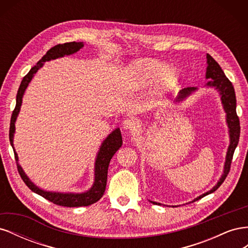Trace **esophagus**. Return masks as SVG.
I'll list each match as a JSON object with an SVG mask.
<instances>
[{"label":"esophagus","mask_w":248,"mask_h":248,"mask_svg":"<svg viewBox=\"0 0 248 248\" xmlns=\"http://www.w3.org/2000/svg\"><path fill=\"white\" fill-rule=\"evenodd\" d=\"M136 126H137V121H136V119H133V118H128L123 121V128L126 130L127 129L133 130L134 128H136Z\"/></svg>","instance_id":"obj_1"}]
</instances>
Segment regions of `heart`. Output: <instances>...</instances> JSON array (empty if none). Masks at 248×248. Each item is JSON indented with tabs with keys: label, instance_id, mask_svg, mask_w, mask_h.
<instances>
[{
	"label": "heart",
	"instance_id": "1",
	"mask_svg": "<svg viewBox=\"0 0 248 248\" xmlns=\"http://www.w3.org/2000/svg\"><path fill=\"white\" fill-rule=\"evenodd\" d=\"M128 72L131 77L136 78L144 85L157 81V92L159 94L174 86L178 78L174 69H168L167 65L151 60L136 63L130 67Z\"/></svg>",
	"mask_w": 248,
	"mask_h": 248
}]
</instances>
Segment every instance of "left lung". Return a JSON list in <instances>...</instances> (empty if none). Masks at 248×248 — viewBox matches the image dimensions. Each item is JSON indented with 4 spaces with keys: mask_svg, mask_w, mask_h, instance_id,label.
<instances>
[{
    "mask_svg": "<svg viewBox=\"0 0 248 248\" xmlns=\"http://www.w3.org/2000/svg\"><path fill=\"white\" fill-rule=\"evenodd\" d=\"M207 73H206V78H211L213 79L212 81L208 82L209 86L215 87L217 90H218L220 95H221V101L223 104V108L226 109L227 112V122L230 128V136H231V144L229 147V151L227 154V160H226V166H224V171L223 175L220 178L219 182L215 185L213 188L202 194L199 198H197L193 202H196L202 198H204L205 196L209 193L214 192L216 189H218V187L223 183L224 180H226L227 176L229 175L230 170H231V164L232 160V155H234L235 149L238 145L239 138H240V121H239V117L237 116V111H236V94H235V89L234 86L231 82V80L226 77V74L222 71L221 67L219 64L217 63L215 60L210 56L207 55ZM192 91H194V88H184L183 90L180 91V94L178 96L177 100L180 101L187 95H189ZM154 205H160L159 202H152Z\"/></svg>",
    "mask_w": 248,
    "mask_h": 248,
    "instance_id": "obj_1",
    "label": "left lung"
}]
</instances>
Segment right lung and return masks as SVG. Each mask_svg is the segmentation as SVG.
I'll return each mask as SVG.
<instances>
[{"label": "right lung", "instance_id": "1", "mask_svg": "<svg viewBox=\"0 0 248 248\" xmlns=\"http://www.w3.org/2000/svg\"><path fill=\"white\" fill-rule=\"evenodd\" d=\"M82 46H82V43H78L74 41L63 43V44H57V46L47 50L46 54L40 59V61L34 67H32L31 70H30L29 73L26 74L24 78H22L21 84L17 91V95H16V108H14L12 111L11 121H10L9 140L12 148H13V134H14V129H16L14 123H16V120L21 106L22 95H24L25 90L28 87L29 82L33 78L34 74L38 71V69L43 65L44 62L49 61V60H52V59L63 57L65 55H71L73 52H77L78 50H79ZM121 145H122V137H121L120 129L118 128L109 134V136L106 139V140L103 141V144L100 148V151L98 153V156H97L96 163H95V182L93 187L89 191L85 193H80V194H72V193L64 194V193L47 192V191H43L39 189L38 187L35 186L25 175L24 170H22V169L17 163L18 158H17V154L16 152V150H13V151H14V158L16 160L17 170L22 179V181L25 182V184L29 187L30 189L36 192L37 194H39V196L43 197L44 199L48 200L49 202H54L56 205L71 208V207H81V206L92 205L101 199L107 186L108 169L109 161L111 159V157L114 156V154L118 151L119 148L121 147Z\"/></svg>", "mask_w": 248, "mask_h": 248}]
</instances>
